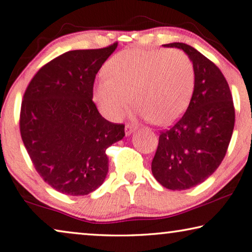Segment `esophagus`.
I'll use <instances>...</instances> for the list:
<instances>
[{
  "label": "esophagus",
  "mask_w": 252,
  "mask_h": 252,
  "mask_svg": "<svg viewBox=\"0 0 252 252\" xmlns=\"http://www.w3.org/2000/svg\"><path fill=\"white\" fill-rule=\"evenodd\" d=\"M135 129H137V127H135V126H133V125H126V135L131 134Z\"/></svg>",
  "instance_id": "1"
}]
</instances>
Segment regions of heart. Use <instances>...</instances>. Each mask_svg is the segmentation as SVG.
<instances>
[{"label":"heart","instance_id":"1","mask_svg":"<svg viewBox=\"0 0 252 252\" xmlns=\"http://www.w3.org/2000/svg\"><path fill=\"white\" fill-rule=\"evenodd\" d=\"M95 84L94 101L107 119L121 118L133 98L138 115L168 126L189 104L194 69L182 51L131 48L115 54Z\"/></svg>","mask_w":252,"mask_h":252}]
</instances>
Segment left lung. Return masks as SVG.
Returning <instances> with one entry per match:
<instances>
[{
  "label": "left lung",
  "instance_id": "8db88e82",
  "mask_svg": "<svg viewBox=\"0 0 252 252\" xmlns=\"http://www.w3.org/2000/svg\"><path fill=\"white\" fill-rule=\"evenodd\" d=\"M162 46L178 48L189 56L195 81L185 114L159 135L151 171L163 187L183 190L203 183L218 169L232 137L235 113L229 84L214 63L186 43Z\"/></svg>",
  "mask_w": 252,
  "mask_h": 252
}]
</instances>
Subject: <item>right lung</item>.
<instances>
[{"label": "right lung", "mask_w": 252, "mask_h": 252, "mask_svg": "<svg viewBox=\"0 0 252 252\" xmlns=\"http://www.w3.org/2000/svg\"><path fill=\"white\" fill-rule=\"evenodd\" d=\"M118 42L71 50L38 70L23 95L20 132L35 170L59 193L94 191L109 171L106 149L125 137L93 102L95 76Z\"/></svg>", "instance_id": "right-lung-1"}]
</instances>
